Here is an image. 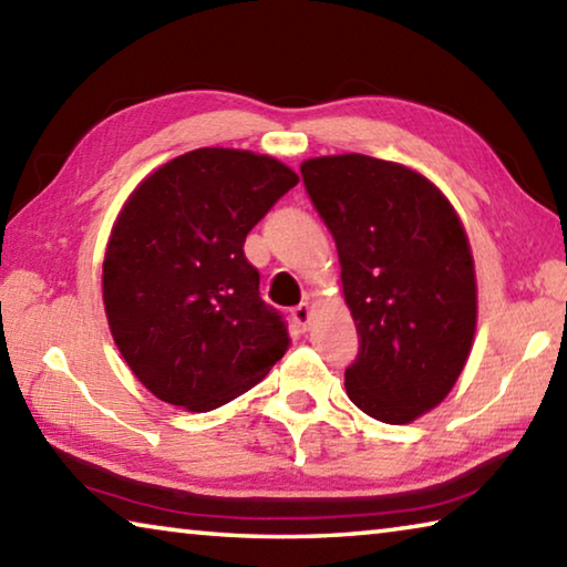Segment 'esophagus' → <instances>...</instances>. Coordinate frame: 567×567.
Masks as SVG:
<instances>
[{"label": "esophagus", "instance_id": "esophagus-1", "mask_svg": "<svg viewBox=\"0 0 567 567\" xmlns=\"http://www.w3.org/2000/svg\"><path fill=\"white\" fill-rule=\"evenodd\" d=\"M310 315H312V310H310V305L307 302H302V305H297L295 310H292V322L297 324V330H307V324H310Z\"/></svg>", "mask_w": 567, "mask_h": 567}]
</instances>
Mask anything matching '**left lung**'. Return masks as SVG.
Masks as SVG:
<instances>
[{
  "label": "left lung",
  "instance_id": "left-lung-1",
  "mask_svg": "<svg viewBox=\"0 0 567 567\" xmlns=\"http://www.w3.org/2000/svg\"><path fill=\"white\" fill-rule=\"evenodd\" d=\"M300 172L338 245L360 334L344 390L370 417L405 425L443 402L473 348L465 229L433 182L395 162L334 155L307 159Z\"/></svg>",
  "mask_w": 567,
  "mask_h": 567
}]
</instances>
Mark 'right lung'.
Segmentation results:
<instances>
[{
	"mask_svg": "<svg viewBox=\"0 0 567 567\" xmlns=\"http://www.w3.org/2000/svg\"><path fill=\"white\" fill-rule=\"evenodd\" d=\"M297 175L267 155L203 147L132 192L102 265L104 312L152 395L207 412L257 385L287 350L245 237Z\"/></svg>",
	"mask_w": 567,
	"mask_h": 567,
	"instance_id": "1",
	"label": "right lung"
}]
</instances>
